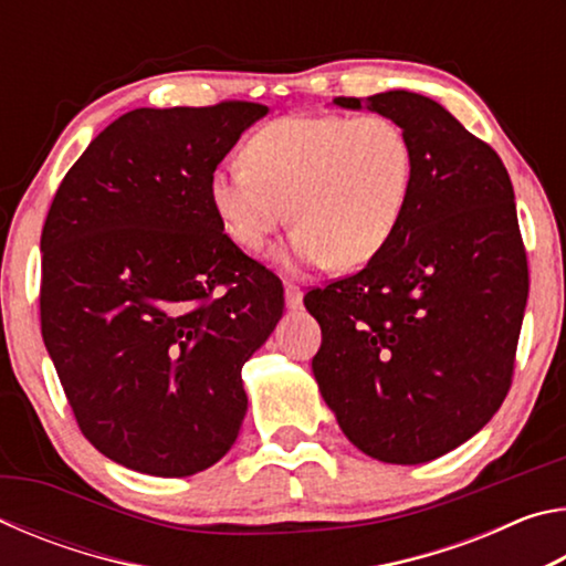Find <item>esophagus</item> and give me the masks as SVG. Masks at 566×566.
Instances as JSON below:
<instances>
[{"label": "esophagus", "instance_id": "1", "mask_svg": "<svg viewBox=\"0 0 566 566\" xmlns=\"http://www.w3.org/2000/svg\"><path fill=\"white\" fill-rule=\"evenodd\" d=\"M284 296H286V306H300L302 304V292L294 282H284Z\"/></svg>", "mask_w": 566, "mask_h": 566}]
</instances>
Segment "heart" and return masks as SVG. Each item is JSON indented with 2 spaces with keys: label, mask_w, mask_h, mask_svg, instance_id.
Returning <instances> with one entry per match:
<instances>
[{
  "label": "heart",
  "mask_w": 566,
  "mask_h": 566,
  "mask_svg": "<svg viewBox=\"0 0 566 566\" xmlns=\"http://www.w3.org/2000/svg\"><path fill=\"white\" fill-rule=\"evenodd\" d=\"M415 151L385 114H286L244 145V165H222L209 197L224 232L244 252H262L294 219L292 254L339 270L385 252L407 214Z\"/></svg>",
  "instance_id": "obj_1"
}]
</instances>
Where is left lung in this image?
I'll return each mask as SVG.
<instances>
[{
	"label": "left lung",
	"mask_w": 566,
	"mask_h": 566,
	"mask_svg": "<svg viewBox=\"0 0 566 566\" xmlns=\"http://www.w3.org/2000/svg\"><path fill=\"white\" fill-rule=\"evenodd\" d=\"M367 107L407 132L415 187L377 260L306 292L322 327L312 369L352 444L379 462L421 464L502 407L530 270L500 155L421 94L381 92Z\"/></svg>",
	"instance_id": "obj_1"
}]
</instances>
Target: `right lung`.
Returning a JSON list of instances; mask_svg holds the SVG:
<instances>
[{"mask_svg": "<svg viewBox=\"0 0 566 566\" xmlns=\"http://www.w3.org/2000/svg\"><path fill=\"white\" fill-rule=\"evenodd\" d=\"M264 114L239 99L122 114L46 212L42 339L76 427L134 472H202L242 427V364L284 290L222 232L209 179Z\"/></svg>", "mask_w": 566, "mask_h": 566, "instance_id": "1", "label": "right lung"}]
</instances>
